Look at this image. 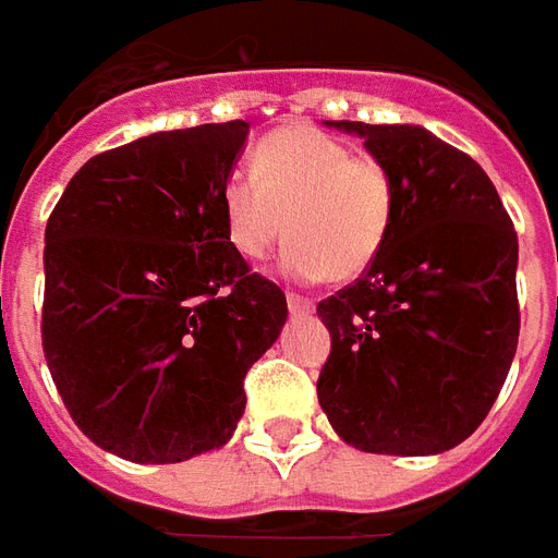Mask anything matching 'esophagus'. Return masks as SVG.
Masks as SVG:
<instances>
[{
    "instance_id": "obj_1",
    "label": "esophagus",
    "mask_w": 558,
    "mask_h": 558,
    "mask_svg": "<svg viewBox=\"0 0 558 558\" xmlns=\"http://www.w3.org/2000/svg\"><path fill=\"white\" fill-rule=\"evenodd\" d=\"M288 310L291 313H298V316H304V313H313V301L304 298V294H288Z\"/></svg>"
}]
</instances>
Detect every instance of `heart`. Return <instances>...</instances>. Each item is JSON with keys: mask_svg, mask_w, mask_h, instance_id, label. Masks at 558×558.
<instances>
[{"mask_svg": "<svg viewBox=\"0 0 558 558\" xmlns=\"http://www.w3.org/2000/svg\"><path fill=\"white\" fill-rule=\"evenodd\" d=\"M392 208L390 168L313 125L267 134L254 149L252 174L233 171L220 186L233 252L264 260L286 233L282 264L294 279H359L390 239Z\"/></svg>", "mask_w": 558, "mask_h": 558, "instance_id": "heart-1", "label": "heart"}]
</instances>
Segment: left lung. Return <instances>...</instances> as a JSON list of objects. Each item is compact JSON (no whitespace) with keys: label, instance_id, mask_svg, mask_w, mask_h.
<instances>
[{"label":"left lung","instance_id":"8db88e82","mask_svg":"<svg viewBox=\"0 0 558 558\" xmlns=\"http://www.w3.org/2000/svg\"><path fill=\"white\" fill-rule=\"evenodd\" d=\"M325 125L390 168L396 208L380 257L316 306L331 331L319 405L359 451L439 454L476 433L515 356L513 220L480 162L427 129Z\"/></svg>","mask_w":558,"mask_h":558}]
</instances>
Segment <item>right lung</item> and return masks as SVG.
Segmentation results:
<instances>
[{"instance_id": "1", "label": "right lung", "mask_w": 558, "mask_h": 558, "mask_svg": "<svg viewBox=\"0 0 558 558\" xmlns=\"http://www.w3.org/2000/svg\"><path fill=\"white\" fill-rule=\"evenodd\" d=\"M248 122L156 131L97 153L45 227L43 350L76 427L134 463L215 451L245 411L282 288L233 252L220 186Z\"/></svg>"}]
</instances>
